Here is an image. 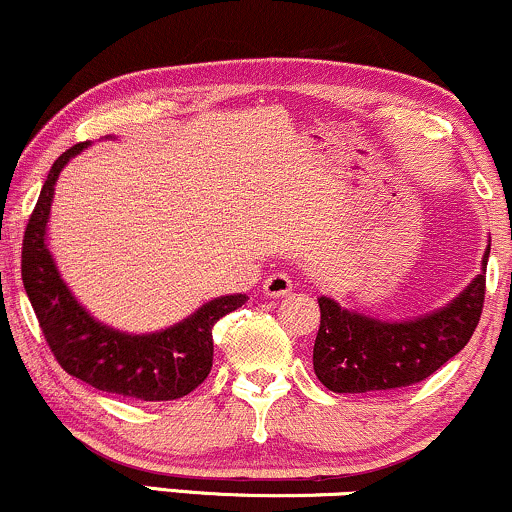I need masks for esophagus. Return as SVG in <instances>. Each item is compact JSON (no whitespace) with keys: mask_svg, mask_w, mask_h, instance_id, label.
<instances>
[{"mask_svg":"<svg viewBox=\"0 0 512 512\" xmlns=\"http://www.w3.org/2000/svg\"><path fill=\"white\" fill-rule=\"evenodd\" d=\"M263 292L270 299H282V296L292 292V280H289L287 273H273L266 280V285H263Z\"/></svg>","mask_w":512,"mask_h":512,"instance_id":"34e87169","label":"esophagus"}]
</instances>
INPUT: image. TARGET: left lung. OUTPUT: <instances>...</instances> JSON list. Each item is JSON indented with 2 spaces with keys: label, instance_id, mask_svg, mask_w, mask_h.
Wrapping results in <instances>:
<instances>
[{
  "label": "left lung",
  "instance_id": "left-lung-1",
  "mask_svg": "<svg viewBox=\"0 0 512 512\" xmlns=\"http://www.w3.org/2000/svg\"><path fill=\"white\" fill-rule=\"evenodd\" d=\"M491 239L482 270L456 299L430 313L403 320L339 306L318 296L320 330L313 346V370L334 394L389 391L422 382L470 342L484 304Z\"/></svg>",
  "mask_w": 512,
  "mask_h": 512
}]
</instances>
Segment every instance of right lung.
I'll use <instances>...</instances> for the list:
<instances>
[{"instance_id": "add662e5", "label": "right lung", "mask_w": 512, "mask_h": 512, "mask_svg": "<svg viewBox=\"0 0 512 512\" xmlns=\"http://www.w3.org/2000/svg\"><path fill=\"white\" fill-rule=\"evenodd\" d=\"M90 142L54 161L23 237L21 275L56 361L68 375L109 394L140 401H173L206 380L213 365V325L249 296H216L166 330L132 334L99 323L63 282L47 244V225L61 170Z\"/></svg>"}]
</instances>
